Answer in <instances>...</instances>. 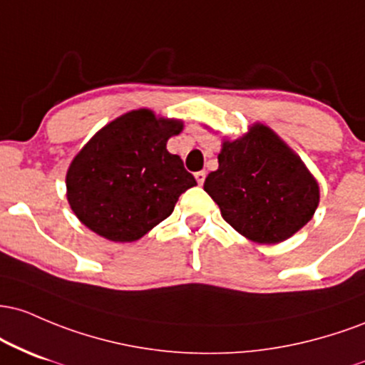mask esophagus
<instances>
[{
    "instance_id": "34e87169",
    "label": "esophagus",
    "mask_w": 365,
    "mask_h": 365,
    "mask_svg": "<svg viewBox=\"0 0 365 365\" xmlns=\"http://www.w3.org/2000/svg\"><path fill=\"white\" fill-rule=\"evenodd\" d=\"M195 178H196V181H198V184H203L205 182V178H207V174H205L203 170H200V172H196Z\"/></svg>"
}]
</instances>
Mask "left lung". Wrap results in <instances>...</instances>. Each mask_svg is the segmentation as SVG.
Returning <instances> with one entry per match:
<instances>
[{
    "label": "left lung",
    "instance_id": "left-lung-1",
    "mask_svg": "<svg viewBox=\"0 0 365 365\" xmlns=\"http://www.w3.org/2000/svg\"><path fill=\"white\" fill-rule=\"evenodd\" d=\"M203 190L224 220L255 243L288 240L312 219L319 186L300 158L265 125L224 143Z\"/></svg>",
    "mask_w": 365,
    "mask_h": 365
}]
</instances>
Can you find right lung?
<instances>
[{
  "label": "right lung",
  "instance_id": "obj_1",
  "mask_svg": "<svg viewBox=\"0 0 365 365\" xmlns=\"http://www.w3.org/2000/svg\"><path fill=\"white\" fill-rule=\"evenodd\" d=\"M182 125L134 110L110 122L79 151L67 172L73 214L110 241H136L174 210L193 174L167 139Z\"/></svg>",
  "mask_w": 365,
  "mask_h": 365
}]
</instances>
